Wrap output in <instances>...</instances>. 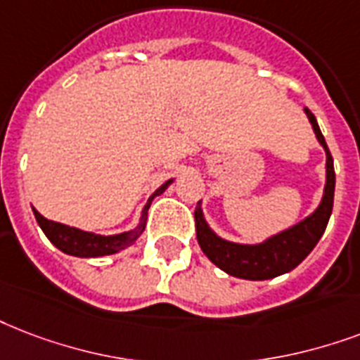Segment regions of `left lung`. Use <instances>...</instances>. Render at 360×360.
Here are the masks:
<instances>
[{
    "mask_svg": "<svg viewBox=\"0 0 360 360\" xmlns=\"http://www.w3.org/2000/svg\"><path fill=\"white\" fill-rule=\"evenodd\" d=\"M308 115L309 122L314 126V131L319 143L326 153V183L323 200L319 207L300 221L295 226L271 236L262 243L257 245H243V243H234V241L223 240L210 229L205 223L202 205L198 202V207L194 211V221H196V238L202 247L205 257L224 270L230 276L241 279H251V281H262V279L278 278L281 274L295 270L302 260L306 259L321 236L325 232L330 213H333L334 204V185H336V174H334V162L330 156V150L326 147V141L319 130V124L315 120V115L308 107L304 109Z\"/></svg>",
    "mask_w": 360,
    "mask_h": 360,
    "instance_id": "8db88e82",
    "label": "left lung"
}]
</instances>
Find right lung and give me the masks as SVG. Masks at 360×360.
I'll use <instances>...</instances> for the list:
<instances>
[{
  "label": "right lung",
  "mask_w": 360,
  "mask_h": 360,
  "mask_svg": "<svg viewBox=\"0 0 360 360\" xmlns=\"http://www.w3.org/2000/svg\"><path fill=\"white\" fill-rule=\"evenodd\" d=\"M169 183H174V179L166 181L150 196L149 202L145 204L143 213H141V221L130 232H122V234L115 236L92 234V232H84V230L75 229V226H68V224L49 221L37 210H34L35 221L41 226V230L45 232L46 238L51 240L52 245L58 247L60 251L65 255H73V257H81V259H94V257H105V255L119 253V251L126 249L128 245H131L141 236V232L145 230V224H147V211L150 207V202L155 200V196H158V194L166 191Z\"/></svg>",
  "instance_id": "obj_1"
}]
</instances>
